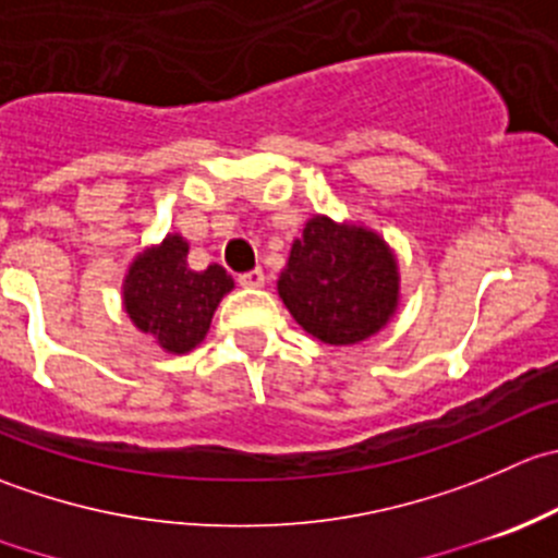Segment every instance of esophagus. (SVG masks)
<instances>
[{"instance_id":"esophagus-1","label":"esophagus","mask_w":558,"mask_h":558,"mask_svg":"<svg viewBox=\"0 0 558 558\" xmlns=\"http://www.w3.org/2000/svg\"><path fill=\"white\" fill-rule=\"evenodd\" d=\"M240 286L242 289H262L264 283H267V278H264V272L262 269H251V272H245V275H240Z\"/></svg>"}]
</instances>
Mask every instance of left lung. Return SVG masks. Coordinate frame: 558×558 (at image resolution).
Wrapping results in <instances>:
<instances>
[{
	"label": "left lung",
	"instance_id": "1",
	"mask_svg": "<svg viewBox=\"0 0 558 558\" xmlns=\"http://www.w3.org/2000/svg\"><path fill=\"white\" fill-rule=\"evenodd\" d=\"M278 294L294 322L322 343H362L398 313V256L365 223L313 215L291 242Z\"/></svg>",
	"mask_w": 558,
	"mask_h": 558
}]
</instances>
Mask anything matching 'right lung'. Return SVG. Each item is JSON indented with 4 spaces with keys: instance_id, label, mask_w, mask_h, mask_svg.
<instances>
[{
    "instance_id": "right-lung-1",
    "label": "right lung",
    "mask_w": 558,
    "mask_h": 558,
    "mask_svg": "<svg viewBox=\"0 0 558 558\" xmlns=\"http://www.w3.org/2000/svg\"><path fill=\"white\" fill-rule=\"evenodd\" d=\"M187 240L166 234L135 253L122 278V307L138 332L155 338L166 354H187L209 332L220 300L234 278L220 264L196 272L187 267Z\"/></svg>"
}]
</instances>
